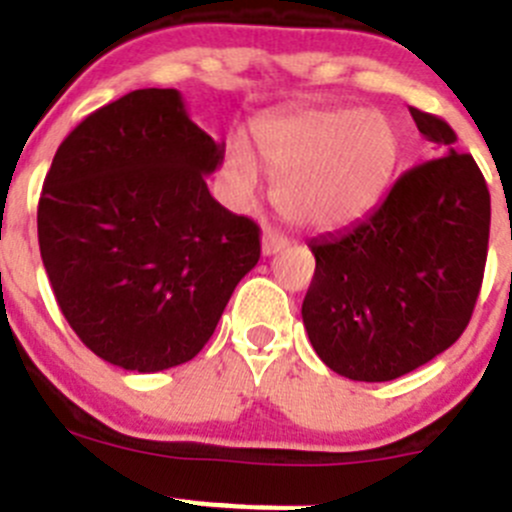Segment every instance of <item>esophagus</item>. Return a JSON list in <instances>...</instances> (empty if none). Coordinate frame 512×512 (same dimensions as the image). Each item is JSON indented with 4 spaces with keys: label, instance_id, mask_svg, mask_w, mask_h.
<instances>
[{
    "label": "esophagus",
    "instance_id": "1",
    "mask_svg": "<svg viewBox=\"0 0 512 512\" xmlns=\"http://www.w3.org/2000/svg\"><path fill=\"white\" fill-rule=\"evenodd\" d=\"M285 247H287V237H282L280 232H272V230L262 232V255L265 257L277 255V252L285 250Z\"/></svg>",
    "mask_w": 512,
    "mask_h": 512
}]
</instances>
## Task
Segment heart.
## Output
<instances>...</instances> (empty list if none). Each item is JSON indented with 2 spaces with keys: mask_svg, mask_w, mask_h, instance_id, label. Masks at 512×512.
<instances>
[{
  "mask_svg": "<svg viewBox=\"0 0 512 512\" xmlns=\"http://www.w3.org/2000/svg\"><path fill=\"white\" fill-rule=\"evenodd\" d=\"M262 165L277 180L275 205L305 230H340L365 217L382 197L398 162V137L380 112L310 107L255 122ZM232 197L250 202L260 165L245 140L227 150Z\"/></svg>",
  "mask_w": 512,
  "mask_h": 512,
  "instance_id": "1",
  "label": "heart"
}]
</instances>
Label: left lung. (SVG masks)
Instances as JSON below:
<instances>
[{"mask_svg": "<svg viewBox=\"0 0 512 512\" xmlns=\"http://www.w3.org/2000/svg\"><path fill=\"white\" fill-rule=\"evenodd\" d=\"M443 157L423 162L337 235L312 240L302 302L307 337L330 370L362 382L408 375L448 350L473 315L490 235V192L455 132L410 107Z\"/></svg>", "mask_w": 512, "mask_h": 512, "instance_id": "obj_1", "label": "left lung"}]
</instances>
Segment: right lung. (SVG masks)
<instances>
[{"label": "right lung", "instance_id": "add662e5", "mask_svg": "<svg viewBox=\"0 0 512 512\" xmlns=\"http://www.w3.org/2000/svg\"><path fill=\"white\" fill-rule=\"evenodd\" d=\"M225 145L177 89H135L84 117L44 177L39 252L69 327L97 357L160 372L205 347L260 260V227L207 190Z\"/></svg>", "mask_w": 512, "mask_h": 512}]
</instances>
